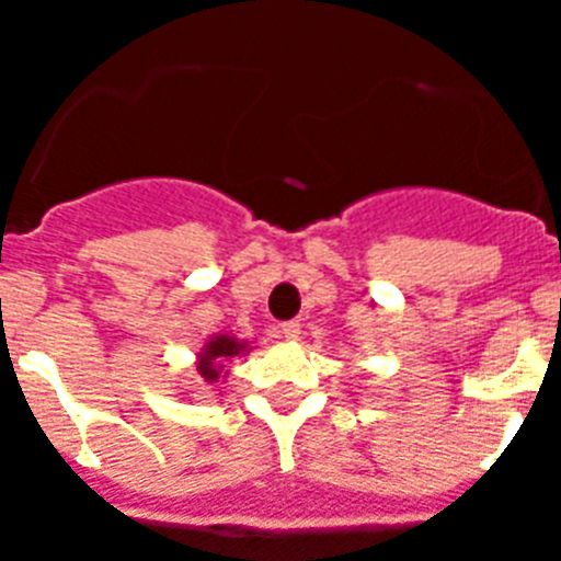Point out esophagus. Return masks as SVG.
Here are the masks:
<instances>
[{
    "instance_id": "1",
    "label": "esophagus",
    "mask_w": 561,
    "mask_h": 561,
    "mask_svg": "<svg viewBox=\"0 0 561 561\" xmlns=\"http://www.w3.org/2000/svg\"><path fill=\"white\" fill-rule=\"evenodd\" d=\"M280 336H284V340H297V336H300V323H297V320L280 323Z\"/></svg>"
}]
</instances>
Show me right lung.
<instances>
[{
  "label": "right lung",
  "instance_id": "right-lung-1",
  "mask_svg": "<svg viewBox=\"0 0 561 561\" xmlns=\"http://www.w3.org/2000/svg\"><path fill=\"white\" fill-rule=\"evenodd\" d=\"M250 351V342L236 340L232 334H216L202 345L199 356H196V370H199L202 381L207 385H216V381L227 379V362H232L236 356L247 354Z\"/></svg>",
  "mask_w": 561,
  "mask_h": 561
}]
</instances>
